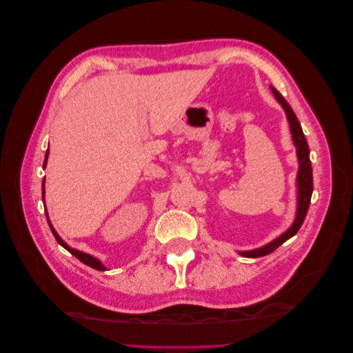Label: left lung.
<instances>
[{
    "mask_svg": "<svg viewBox=\"0 0 353 353\" xmlns=\"http://www.w3.org/2000/svg\"><path fill=\"white\" fill-rule=\"evenodd\" d=\"M275 99L279 100V103L283 105V109L285 110L288 123H290V131L293 135V143L297 148V159H299V172H297V213H296V219L293 222V225L288 228L284 234L279 239H275L274 241L268 243L266 245L261 249L256 250H249V252H240L241 256L244 258H261V256L270 254L272 253L276 248L287 241L288 239H292L293 236H296V232L301 230L302 223L305 221V216L307 213L309 205H311V196L314 191V183H312V165L311 160H309V147L306 143V138L303 135L302 126L299 123L297 117L294 114V112L292 110L290 105L284 100L283 95L276 91L274 87H271Z\"/></svg>",
    "mask_w": 353,
    "mask_h": 353,
    "instance_id": "1",
    "label": "left lung"
}]
</instances>
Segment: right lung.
<instances>
[{"instance_id": "add662e5", "label": "right lung", "mask_w": 353, "mask_h": 353, "mask_svg": "<svg viewBox=\"0 0 353 353\" xmlns=\"http://www.w3.org/2000/svg\"><path fill=\"white\" fill-rule=\"evenodd\" d=\"M48 153H50V152L47 150V153H46V160H44V168H46V165H47ZM44 183H46V178H44ZM42 200H44V184H42ZM47 219H48V216H47ZM48 223H50V221H48ZM50 228H51L52 236L56 237L57 243H59L60 245H63V248H65L69 253H72V254L74 256V258H78L82 263L91 266V268H94V270H97V271H105V268H104V266L101 265V262H100L99 259H95L94 256H91V254H88V253H83V252H79V250H77V249H72V248H69V245L59 237V234L56 232V230H54V228H52L51 223H50Z\"/></svg>"}]
</instances>
